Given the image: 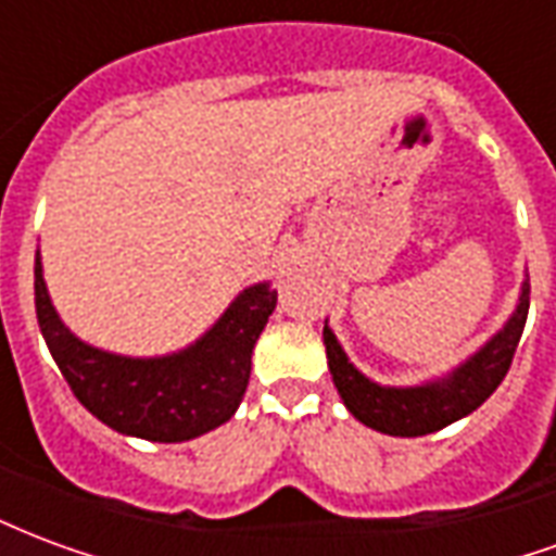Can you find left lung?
Listing matches in <instances>:
<instances>
[{
  "label": "left lung",
  "instance_id": "8db88e82",
  "mask_svg": "<svg viewBox=\"0 0 556 556\" xmlns=\"http://www.w3.org/2000/svg\"><path fill=\"white\" fill-rule=\"evenodd\" d=\"M527 309H530V282H525V289H521V301H518V309L509 318V325L503 327L485 349L473 354L443 384L410 387V390L378 387L369 378H363L349 363L337 337L330 333V327L325 325L327 363H330L333 384H337L345 408L369 429L396 434V438H419V434L446 429L450 422L477 410L501 387L513 366L518 339L525 333Z\"/></svg>",
  "mask_w": 556,
  "mask_h": 556
}]
</instances>
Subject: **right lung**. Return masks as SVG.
I'll use <instances>...</instances> for the list:
<instances>
[{
    "label": "right lung",
    "mask_w": 556,
    "mask_h": 556,
    "mask_svg": "<svg viewBox=\"0 0 556 556\" xmlns=\"http://www.w3.org/2000/svg\"><path fill=\"white\" fill-rule=\"evenodd\" d=\"M274 306L277 291L253 286L193 349L160 361H130L67 333L35 258V313L71 393L110 429L146 441H190L231 419L250 384L255 339Z\"/></svg>",
    "instance_id": "right-lung-1"
}]
</instances>
